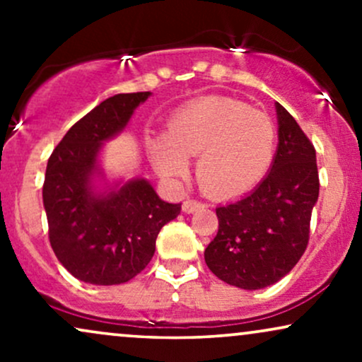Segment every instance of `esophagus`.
<instances>
[{
  "label": "esophagus",
  "instance_id": "esophagus-1",
  "mask_svg": "<svg viewBox=\"0 0 362 362\" xmlns=\"http://www.w3.org/2000/svg\"><path fill=\"white\" fill-rule=\"evenodd\" d=\"M199 207H202V204L199 201H194V199H187V201H184V204H182V211L187 214L194 213V211H197Z\"/></svg>",
  "mask_w": 362,
  "mask_h": 362
}]
</instances>
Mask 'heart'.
Listing matches in <instances>:
<instances>
[{"label": "heart", "instance_id": "b5f03b06", "mask_svg": "<svg viewBox=\"0 0 362 362\" xmlns=\"http://www.w3.org/2000/svg\"><path fill=\"white\" fill-rule=\"evenodd\" d=\"M276 126L264 112L230 97H204L187 103L168 122L167 136L151 141L158 172L184 178L189 156H197L195 175L214 199H233L262 182L276 155Z\"/></svg>", "mask_w": 362, "mask_h": 362}]
</instances>
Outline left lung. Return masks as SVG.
Listing matches in <instances>:
<instances>
[{"instance_id": "1", "label": "left lung", "mask_w": 362, "mask_h": 362, "mask_svg": "<svg viewBox=\"0 0 362 362\" xmlns=\"http://www.w3.org/2000/svg\"><path fill=\"white\" fill-rule=\"evenodd\" d=\"M279 146L267 177L247 197L216 209L218 235L204 259L214 276L242 289H262L288 274L308 247L318 199L317 153L281 103Z\"/></svg>"}]
</instances>
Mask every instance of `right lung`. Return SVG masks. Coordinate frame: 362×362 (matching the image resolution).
Segmentation results:
<instances>
[{"label":"right lung","instance_id":"1","mask_svg":"<svg viewBox=\"0 0 362 362\" xmlns=\"http://www.w3.org/2000/svg\"><path fill=\"white\" fill-rule=\"evenodd\" d=\"M149 95L119 93L103 100L49 156L42 187L49 242L57 260L83 282L112 286L138 276L155 253L161 228L180 213V204L161 201L143 178L107 195H95L90 185L102 143L126 127Z\"/></svg>","mask_w":362,"mask_h":362}]
</instances>
